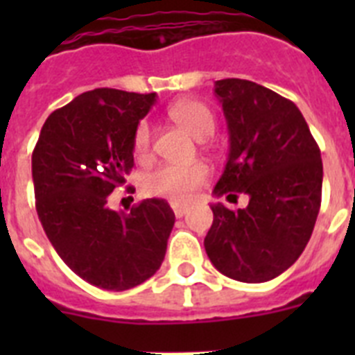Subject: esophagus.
Segmentation results:
<instances>
[{"instance_id":"esophagus-1","label":"esophagus","mask_w":355,"mask_h":355,"mask_svg":"<svg viewBox=\"0 0 355 355\" xmlns=\"http://www.w3.org/2000/svg\"><path fill=\"white\" fill-rule=\"evenodd\" d=\"M172 211H174V215L178 216V218H181V216L188 211V206L180 205V202H172Z\"/></svg>"}]
</instances>
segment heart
Returning a JSON list of instances; mask_svg holds the SVG:
<instances>
[{
	"mask_svg": "<svg viewBox=\"0 0 355 355\" xmlns=\"http://www.w3.org/2000/svg\"><path fill=\"white\" fill-rule=\"evenodd\" d=\"M168 115L193 139L205 140L215 131V117L206 105L193 99H183L171 106ZM153 146V128L147 121L137 126L133 137L135 156L144 159ZM209 168L206 163L193 162L188 165H159L142 178V190L147 196L167 197L172 200H188L208 181Z\"/></svg>",
	"mask_w": 355,
	"mask_h": 355,
	"instance_id": "b5f03b06",
	"label": "heart"
}]
</instances>
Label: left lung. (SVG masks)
I'll use <instances>...</instances> for the list:
<instances>
[{
	"label": "left lung",
	"mask_w": 355,
	"mask_h": 355,
	"mask_svg": "<svg viewBox=\"0 0 355 355\" xmlns=\"http://www.w3.org/2000/svg\"><path fill=\"white\" fill-rule=\"evenodd\" d=\"M224 110L229 155L213 196L243 209L211 205L205 249L216 270L241 283H265L293 265L311 238L322 202L320 149L300 110L249 80L215 81Z\"/></svg>",
	"instance_id": "obj_1"
}]
</instances>
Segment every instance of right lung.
I'll return each instance as SVG.
<instances>
[{"mask_svg":"<svg viewBox=\"0 0 355 355\" xmlns=\"http://www.w3.org/2000/svg\"><path fill=\"white\" fill-rule=\"evenodd\" d=\"M156 94L96 89L44 122L31 155L39 220L74 274L103 290L139 286L162 266L174 211L146 199L130 213L108 196L133 167V137Z\"/></svg>","mask_w":355,"mask_h":355,"instance_id":"1","label":"right lung"}]
</instances>
